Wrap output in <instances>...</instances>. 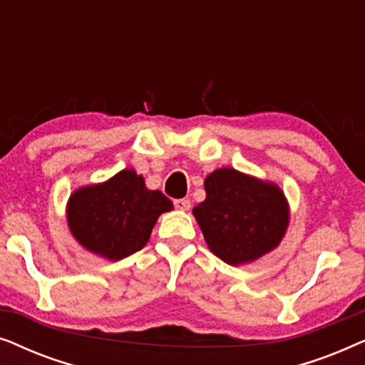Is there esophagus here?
Masks as SVG:
<instances>
[{"label":"esophagus","instance_id":"1","mask_svg":"<svg viewBox=\"0 0 365 365\" xmlns=\"http://www.w3.org/2000/svg\"><path fill=\"white\" fill-rule=\"evenodd\" d=\"M174 207L181 209V211H187V209L191 207V202H189L187 199H176V201H174Z\"/></svg>","mask_w":365,"mask_h":365}]
</instances>
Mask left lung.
Returning <instances> with one entry per match:
<instances>
[{
    "mask_svg": "<svg viewBox=\"0 0 365 365\" xmlns=\"http://www.w3.org/2000/svg\"><path fill=\"white\" fill-rule=\"evenodd\" d=\"M206 199L192 209L207 246L224 262L242 264L272 251L289 224L281 189L236 169H216L204 181Z\"/></svg>",
    "mask_w": 365,
    "mask_h": 365,
    "instance_id": "left-lung-1",
    "label": "left lung"
}]
</instances>
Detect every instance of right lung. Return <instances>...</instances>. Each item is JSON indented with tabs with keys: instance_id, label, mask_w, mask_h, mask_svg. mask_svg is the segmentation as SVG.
Segmentation results:
<instances>
[{
	"instance_id": "add662e5",
	"label": "right lung",
	"mask_w": 365,
	"mask_h": 365,
	"mask_svg": "<svg viewBox=\"0 0 365 365\" xmlns=\"http://www.w3.org/2000/svg\"><path fill=\"white\" fill-rule=\"evenodd\" d=\"M173 202L149 191L144 179L124 169L108 182L81 187L69 197L68 224L88 251L118 261L146 246L159 214Z\"/></svg>"
}]
</instances>
